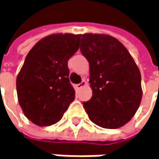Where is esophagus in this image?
<instances>
[{"mask_svg":"<svg viewBox=\"0 0 159 159\" xmlns=\"http://www.w3.org/2000/svg\"><path fill=\"white\" fill-rule=\"evenodd\" d=\"M86 84H87V82H86L85 80H82L80 83H79V84H77V85H76V89H80L82 87H83V86H85Z\"/></svg>","mask_w":159,"mask_h":159,"instance_id":"1","label":"esophagus"}]
</instances>
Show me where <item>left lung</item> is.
Masks as SVG:
<instances>
[{
	"label": "left lung",
	"instance_id": "left-lung-1",
	"mask_svg": "<svg viewBox=\"0 0 159 159\" xmlns=\"http://www.w3.org/2000/svg\"><path fill=\"white\" fill-rule=\"evenodd\" d=\"M80 51L89 64L90 100L83 102L89 120L107 129L127 124L142 100L141 74L126 48L103 34H81Z\"/></svg>",
	"mask_w": 159,
	"mask_h": 159
}]
</instances>
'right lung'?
Segmentation results:
<instances>
[{
	"mask_svg": "<svg viewBox=\"0 0 159 159\" xmlns=\"http://www.w3.org/2000/svg\"><path fill=\"white\" fill-rule=\"evenodd\" d=\"M81 34H53L27 54L16 78L18 102L25 115L39 126L57 123L75 98L68 61L78 51Z\"/></svg>",
	"mask_w": 159,
	"mask_h": 159,
	"instance_id": "right-lung-1",
	"label": "right lung"
}]
</instances>
